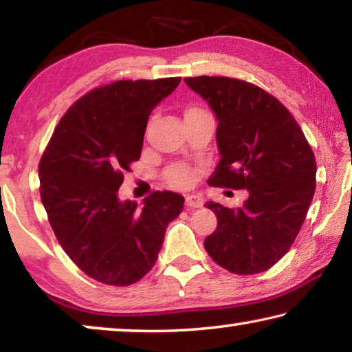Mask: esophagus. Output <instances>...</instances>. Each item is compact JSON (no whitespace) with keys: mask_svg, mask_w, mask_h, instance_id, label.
I'll use <instances>...</instances> for the list:
<instances>
[{"mask_svg":"<svg viewBox=\"0 0 352 352\" xmlns=\"http://www.w3.org/2000/svg\"><path fill=\"white\" fill-rule=\"evenodd\" d=\"M184 205L188 208H200L204 205V200L197 197V195H186V197H184Z\"/></svg>","mask_w":352,"mask_h":352,"instance_id":"esophagus-1","label":"esophagus"}]
</instances>
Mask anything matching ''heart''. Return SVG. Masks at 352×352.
<instances>
[{"label": "heart", "mask_w": 352, "mask_h": 352, "mask_svg": "<svg viewBox=\"0 0 352 352\" xmlns=\"http://www.w3.org/2000/svg\"><path fill=\"white\" fill-rule=\"evenodd\" d=\"M200 109H195V107H189L184 111V116L190 115V113H197ZM166 180L169 184L177 188H186L190 183L194 182V170L188 168L186 164H174L166 170Z\"/></svg>", "instance_id": "obj_1"}]
</instances>
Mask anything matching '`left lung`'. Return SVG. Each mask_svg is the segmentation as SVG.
Returning <instances> with one entry per match:
<instances>
[{"label":"left lung","mask_w":352,"mask_h":352,"mask_svg":"<svg viewBox=\"0 0 352 352\" xmlns=\"http://www.w3.org/2000/svg\"><path fill=\"white\" fill-rule=\"evenodd\" d=\"M184 82L219 121L220 160L208 183L250 194L241 208L208 201L217 228L205 250L236 275L269 270L290 250L311 206L317 182L312 147L290 111L258 85L223 76Z\"/></svg>","instance_id":"left-lung-1"}]
</instances>
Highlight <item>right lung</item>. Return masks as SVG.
<instances>
[{
	"label": "right lung",
	"instance_id": "add662e5",
	"mask_svg": "<svg viewBox=\"0 0 352 352\" xmlns=\"http://www.w3.org/2000/svg\"><path fill=\"white\" fill-rule=\"evenodd\" d=\"M182 77L118 80L77 99L54 129L38 164L40 197L58 243L79 269L107 285L151 272L184 199L155 190L142 210L118 189L141 157L151 111Z\"/></svg>",
	"mask_w": 352,
	"mask_h": 352
}]
</instances>
